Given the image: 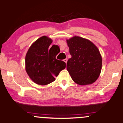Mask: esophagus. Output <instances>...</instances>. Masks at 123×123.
Masks as SVG:
<instances>
[{"mask_svg": "<svg viewBox=\"0 0 123 123\" xmlns=\"http://www.w3.org/2000/svg\"><path fill=\"white\" fill-rule=\"evenodd\" d=\"M63 61L65 62V63H67V62H68V58H65V59H64V60H63Z\"/></svg>", "mask_w": 123, "mask_h": 123, "instance_id": "34e87169", "label": "esophagus"}]
</instances>
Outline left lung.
<instances>
[{"instance_id":"1","label":"left lung","mask_w":123,"mask_h":123,"mask_svg":"<svg viewBox=\"0 0 123 123\" xmlns=\"http://www.w3.org/2000/svg\"><path fill=\"white\" fill-rule=\"evenodd\" d=\"M71 58L67 70L73 81L79 85L91 84L97 79L102 68V57L93 43L79 37L67 40Z\"/></svg>"}]
</instances>
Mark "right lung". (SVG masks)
Returning a JSON list of instances; mask_svg holds the SVG:
<instances>
[{"mask_svg":"<svg viewBox=\"0 0 123 123\" xmlns=\"http://www.w3.org/2000/svg\"><path fill=\"white\" fill-rule=\"evenodd\" d=\"M43 36L35 41L29 48L25 58L26 71L32 80L39 85H47L55 80L60 72L66 68V63L55 58L60 48Z\"/></svg>","mask_w":123,"mask_h":123,"instance_id":"add662e5","label":"right lung"}]
</instances>
